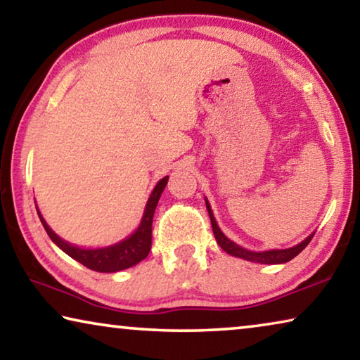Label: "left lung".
<instances>
[{"label":"left lung","instance_id":"left-lung-1","mask_svg":"<svg viewBox=\"0 0 360 360\" xmlns=\"http://www.w3.org/2000/svg\"><path fill=\"white\" fill-rule=\"evenodd\" d=\"M205 203H207L208 214H210V221H212L214 239H217L218 245L224 252H226V254L234 255V257H239V259H244V260H249V262H257V264H268V265L286 264V262L292 260L294 257H296L297 254H300V252H302L305 248H307V244L314 238V234H310L307 239L302 240V243L297 244V245H294V248H289V249H273V250H265V252L248 250V249L240 248V245H238L236 243H233L231 239H228L226 236L223 234L221 229L218 228L217 219H214V217H213L210 203L207 202V198H205Z\"/></svg>","mask_w":360,"mask_h":360}]
</instances>
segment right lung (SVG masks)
Returning a JSON list of instances; mask_svg holds the SVG:
<instances>
[{
  "label": "right lung",
  "mask_w": 360,
  "mask_h": 360,
  "mask_svg": "<svg viewBox=\"0 0 360 360\" xmlns=\"http://www.w3.org/2000/svg\"><path fill=\"white\" fill-rule=\"evenodd\" d=\"M166 182H168V176H165V178L162 181H158V184L155 186V189L148 197L146 210H143L142 221L139 224L136 231H134L124 240H121V243L108 245V248L84 249V248H77V245L69 244L64 239H61L60 236L55 234V231H53V229L46 224L45 219H43L40 212L39 210L37 212H39L43 228H45V231L48 233V236H50L53 243H55L63 252H66L69 257H72L74 260H77L79 264H82L84 266L90 268V270L100 271V273L121 271V270H126V268L137 265L139 262L146 259L150 249H152L153 213H155V208H157L160 197H162V192L165 189Z\"/></svg>",
  "instance_id": "add662e5"
}]
</instances>
